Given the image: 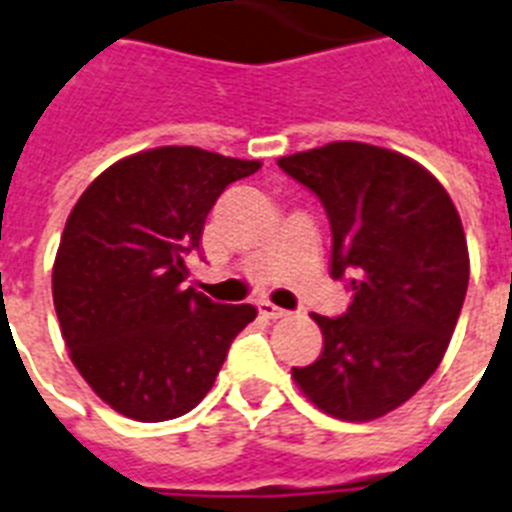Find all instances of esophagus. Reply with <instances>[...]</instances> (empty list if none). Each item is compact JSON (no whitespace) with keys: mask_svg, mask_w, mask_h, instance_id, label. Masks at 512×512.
Returning a JSON list of instances; mask_svg holds the SVG:
<instances>
[{"mask_svg":"<svg viewBox=\"0 0 512 512\" xmlns=\"http://www.w3.org/2000/svg\"><path fill=\"white\" fill-rule=\"evenodd\" d=\"M257 310H260V315H265V318H273V321H278V318H286V315H289V310L273 305L270 299H260V302H257Z\"/></svg>","mask_w":512,"mask_h":512,"instance_id":"1","label":"esophagus"}]
</instances>
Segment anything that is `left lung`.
Wrapping results in <instances>:
<instances>
[{
    "instance_id": "obj_1",
    "label": "left lung",
    "mask_w": 512,
    "mask_h": 512,
    "mask_svg": "<svg viewBox=\"0 0 512 512\" xmlns=\"http://www.w3.org/2000/svg\"><path fill=\"white\" fill-rule=\"evenodd\" d=\"M331 223V276L352 302L339 318L313 313L323 352L292 368L323 413L373 421L407 402L439 368L468 289V244L450 194L392 149L334 141L281 157Z\"/></svg>"
}]
</instances>
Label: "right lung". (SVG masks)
<instances>
[{"mask_svg":"<svg viewBox=\"0 0 512 512\" xmlns=\"http://www.w3.org/2000/svg\"><path fill=\"white\" fill-rule=\"evenodd\" d=\"M260 170L199 147H157L97 176L68 215L52 297L70 360L120 415L170 421L215 384L252 305L184 286L207 213L228 184Z\"/></svg>","mask_w":512,"mask_h":512,"instance_id":"1","label":"right lung"}]
</instances>
